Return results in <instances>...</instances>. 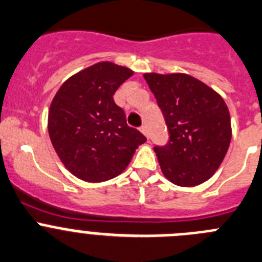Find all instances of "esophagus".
I'll use <instances>...</instances> for the list:
<instances>
[{
	"instance_id": "34e87169",
	"label": "esophagus",
	"mask_w": 262,
	"mask_h": 262,
	"mask_svg": "<svg viewBox=\"0 0 262 262\" xmlns=\"http://www.w3.org/2000/svg\"><path fill=\"white\" fill-rule=\"evenodd\" d=\"M140 130L142 132V134H143V136L146 137V138H148V130H147V126H146V125L141 126V129H140Z\"/></svg>"
}]
</instances>
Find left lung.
I'll use <instances>...</instances> for the list:
<instances>
[{
  "instance_id": "8db88e82",
  "label": "left lung",
  "mask_w": 262,
  "mask_h": 262,
  "mask_svg": "<svg viewBox=\"0 0 262 262\" xmlns=\"http://www.w3.org/2000/svg\"><path fill=\"white\" fill-rule=\"evenodd\" d=\"M162 110L169 142L154 147L164 178L179 187H195L215 173L231 142L230 112L223 98L185 73H145Z\"/></svg>"
}]
</instances>
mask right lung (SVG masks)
<instances>
[{"mask_svg": "<svg viewBox=\"0 0 262 262\" xmlns=\"http://www.w3.org/2000/svg\"><path fill=\"white\" fill-rule=\"evenodd\" d=\"M134 72L100 61L61 84L48 112L51 142L68 171L87 183L119 176L146 138L126 124L114 94Z\"/></svg>", "mask_w": 262, "mask_h": 262, "instance_id": "right-lung-1", "label": "right lung"}]
</instances>
